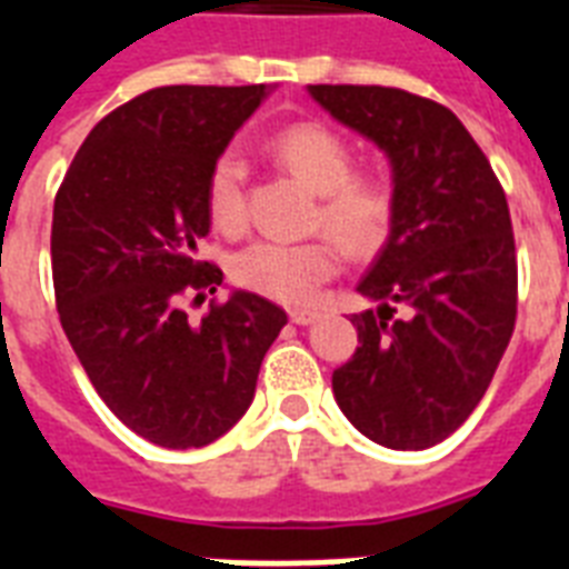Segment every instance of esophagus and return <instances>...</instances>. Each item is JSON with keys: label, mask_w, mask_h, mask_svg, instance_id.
Returning <instances> with one entry per match:
<instances>
[{"label": "esophagus", "mask_w": 569, "mask_h": 569, "mask_svg": "<svg viewBox=\"0 0 569 569\" xmlns=\"http://www.w3.org/2000/svg\"><path fill=\"white\" fill-rule=\"evenodd\" d=\"M289 319H292V325H312V321L319 319V312L303 310V307H295V310H289Z\"/></svg>", "instance_id": "1"}]
</instances>
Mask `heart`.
I'll list each match as a JSON object with an SVG mask.
<instances>
[{"label": "heart", "mask_w": 569, "mask_h": 569, "mask_svg": "<svg viewBox=\"0 0 569 569\" xmlns=\"http://www.w3.org/2000/svg\"><path fill=\"white\" fill-rule=\"evenodd\" d=\"M268 153L280 168L319 194L312 223L328 230L348 257L366 259L387 244L396 221V189L383 173L355 171V147L325 123H292L271 141ZM206 209L221 232L236 236L248 227L244 164L236 153H223L206 180ZM330 239L301 244L253 241L230 262L232 280L262 298L303 303L339 271V250Z\"/></svg>", "instance_id": "obj_1"}]
</instances>
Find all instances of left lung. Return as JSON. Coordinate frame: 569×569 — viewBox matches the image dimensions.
Returning a JSON list of instances; mask_svg holds the SVG:
<instances>
[{"label": "left lung", "mask_w": 569, "mask_h": 569, "mask_svg": "<svg viewBox=\"0 0 569 569\" xmlns=\"http://www.w3.org/2000/svg\"><path fill=\"white\" fill-rule=\"evenodd\" d=\"M389 156L396 221L357 286V351L333 372L348 422L387 449H428L485 398L517 321V248L493 168L446 106L380 84H310Z\"/></svg>", "instance_id": "1"}]
</instances>
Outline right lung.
<instances>
[{
	"mask_svg": "<svg viewBox=\"0 0 569 569\" xmlns=\"http://www.w3.org/2000/svg\"><path fill=\"white\" fill-rule=\"evenodd\" d=\"M266 84H168L123 102L79 147L52 209L58 319L120 422L162 449H200L253 401L286 325L277 303L232 292L200 321L221 268L197 259L206 180Z\"/></svg>",
	"mask_w": 569,
	"mask_h": 569,
	"instance_id": "obj_1",
	"label": "right lung"
}]
</instances>
